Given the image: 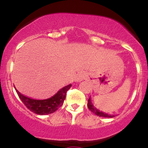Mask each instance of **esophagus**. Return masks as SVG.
Listing matches in <instances>:
<instances>
[{
	"label": "esophagus",
	"mask_w": 148,
	"mask_h": 148,
	"mask_svg": "<svg viewBox=\"0 0 148 148\" xmlns=\"http://www.w3.org/2000/svg\"><path fill=\"white\" fill-rule=\"evenodd\" d=\"M84 78V74L82 72H81V73H79V74H77V77H76V81L81 82V81H82Z\"/></svg>",
	"instance_id": "obj_1"
}]
</instances>
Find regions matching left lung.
Returning <instances> with one entry per match:
<instances>
[{
	"instance_id": "8db88e82",
	"label": "left lung",
	"mask_w": 148,
	"mask_h": 148,
	"mask_svg": "<svg viewBox=\"0 0 148 148\" xmlns=\"http://www.w3.org/2000/svg\"><path fill=\"white\" fill-rule=\"evenodd\" d=\"M87 106L89 110H90L91 112L95 114L96 115L99 116V117H114V114H106V113L102 112H100L99 110H98L97 109H96V107H94V105L92 104V102H91V98L89 97V99H88V103H87Z\"/></svg>"
}]
</instances>
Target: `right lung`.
<instances>
[{
    "label": "right lung",
    "instance_id": "right-lung-1",
    "mask_svg": "<svg viewBox=\"0 0 148 148\" xmlns=\"http://www.w3.org/2000/svg\"><path fill=\"white\" fill-rule=\"evenodd\" d=\"M71 86V84L67 85L61 89L56 95H53L51 98L42 99V100L27 97L21 95L16 89V90L21 100L28 110L37 114L44 115V114H51L57 110L59 107H62L66 98V92L70 89Z\"/></svg>",
    "mask_w": 148,
    "mask_h": 148
}]
</instances>
